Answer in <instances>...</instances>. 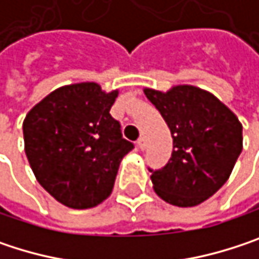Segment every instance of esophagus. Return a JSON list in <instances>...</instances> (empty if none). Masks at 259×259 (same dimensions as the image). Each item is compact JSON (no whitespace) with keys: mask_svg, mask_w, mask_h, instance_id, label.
Listing matches in <instances>:
<instances>
[{"mask_svg":"<svg viewBox=\"0 0 259 259\" xmlns=\"http://www.w3.org/2000/svg\"><path fill=\"white\" fill-rule=\"evenodd\" d=\"M136 145H138V148H139V150H144V148H145V138H142V136H141V138L138 139Z\"/></svg>","mask_w":259,"mask_h":259,"instance_id":"esophagus-1","label":"esophagus"}]
</instances>
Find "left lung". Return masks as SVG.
<instances>
[{
	"label": "left lung",
	"instance_id": "1",
	"mask_svg": "<svg viewBox=\"0 0 259 259\" xmlns=\"http://www.w3.org/2000/svg\"><path fill=\"white\" fill-rule=\"evenodd\" d=\"M144 93L166 121L174 144L166 166L150 169L153 189L168 204L195 207L230 179L243 150L241 123L214 94L193 85Z\"/></svg>",
	"mask_w": 259,
	"mask_h": 259
}]
</instances>
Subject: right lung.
Masks as SVG:
<instances>
[{
  "instance_id": "right-lung-1",
  "label": "right lung",
  "mask_w": 259,
  "mask_h": 259,
  "mask_svg": "<svg viewBox=\"0 0 259 259\" xmlns=\"http://www.w3.org/2000/svg\"><path fill=\"white\" fill-rule=\"evenodd\" d=\"M118 90L96 82L60 87L24 120L29 166L40 186L69 208H93L112 192L118 166L133 150L109 114Z\"/></svg>"
}]
</instances>
